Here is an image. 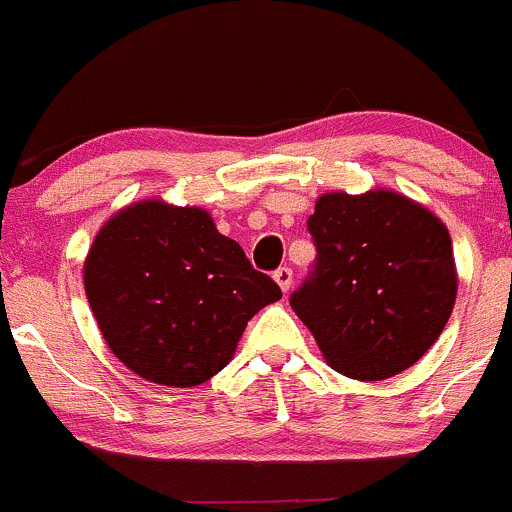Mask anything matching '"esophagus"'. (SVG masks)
I'll return each instance as SVG.
<instances>
[{"label": "esophagus", "mask_w": 512, "mask_h": 512, "mask_svg": "<svg viewBox=\"0 0 512 512\" xmlns=\"http://www.w3.org/2000/svg\"><path fill=\"white\" fill-rule=\"evenodd\" d=\"M273 281L278 283V288H281L283 293H288V288H291L293 283V271L288 266H281L276 273H273Z\"/></svg>", "instance_id": "1"}]
</instances>
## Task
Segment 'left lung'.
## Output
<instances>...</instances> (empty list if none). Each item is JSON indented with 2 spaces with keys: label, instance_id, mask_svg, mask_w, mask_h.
Listing matches in <instances>:
<instances>
[{
  "label": "left lung",
  "instance_id": "left-lung-1",
  "mask_svg": "<svg viewBox=\"0 0 512 512\" xmlns=\"http://www.w3.org/2000/svg\"><path fill=\"white\" fill-rule=\"evenodd\" d=\"M318 258L291 308L333 371L383 381L438 341L458 293L443 221L391 189L331 191L308 219Z\"/></svg>",
  "mask_w": 512,
  "mask_h": 512
}]
</instances>
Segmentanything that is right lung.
<instances>
[{"label": "right lung", "instance_id": "obj_1", "mask_svg": "<svg viewBox=\"0 0 512 512\" xmlns=\"http://www.w3.org/2000/svg\"><path fill=\"white\" fill-rule=\"evenodd\" d=\"M106 346L136 376L171 388L214 378L281 288L219 234L201 206L144 199L116 211L84 258Z\"/></svg>", "mask_w": 512, "mask_h": 512}]
</instances>
